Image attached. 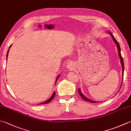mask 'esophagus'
<instances>
[{
  "label": "esophagus",
  "instance_id": "esophagus-1",
  "mask_svg": "<svg viewBox=\"0 0 131 131\" xmlns=\"http://www.w3.org/2000/svg\"><path fill=\"white\" fill-rule=\"evenodd\" d=\"M66 67H67V69L69 70H72L74 69V65L71 62H68L66 65Z\"/></svg>",
  "mask_w": 131,
  "mask_h": 131
}]
</instances>
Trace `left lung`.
Returning <instances> with one entry per match:
<instances>
[{
	"mask_svg": "<svg viewBox=\"0 0 131 131\" xmlns=\"http://www.w3.org/2000/svg\"><path fill=\"white\" fill-rule=\"evenodd\" d=\"M107 33H108V34L110 35V36L112 37V39H113L114 41L115 42V44L116 45V47L117 48V51H118V54H119V58H120V62H121L122 64V81H123V75H124V61L123 60V58L122 57V55H121V50H120V45L119 44L118 42L117 41V40L115 39V38L114 37V36H113V35L112 34L111 32H107ZM78 93L82 97V98L84 101H88L90 102H91V103H96V102H99V101H92V100L89 99V98H87L82 93L81 91V89H78Z\"/></svg>",
	"mask_w": 131,
	"mask_h": 131,
	"instance_id": "8db88e82",
	"label": "left lung"
}]
</instances>
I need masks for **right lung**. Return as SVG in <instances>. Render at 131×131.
<instances>
[{
  "label": "right lung",
  "instance_id": "1",
  "mask_svg": "<svg viewBox=\"0 0 131 131\" xmlns=\"http://www.w3.org/2000/svg\"><path fill=\"white\" fill-rule=\"evenodd\" d=\"M11 45H10V47H9V49H8V52H7V57H8V52H9V48H11ZM60 75H58L57 76V78H56V83H57V80H58V79L59 78H60ZM55 94H56V92L54 91L53 94H52V95L50 96V98H49V99L47 100V101H46L45 102H42V103H40L39 104H47V103H49V102H50V101H52V100L54 98V96H55Z\"/></svg>",
  "mask_w": 131,
  "mask_h": 131
}]
</instances>
